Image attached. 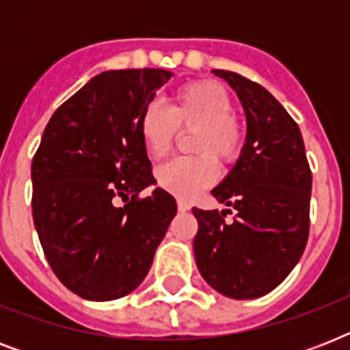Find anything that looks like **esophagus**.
Masks as SVG:
<instances>
[{"label": "esophagus", "mask_w": 350, "mask_h": 350, "mask_svg": "<svg viewBox=\"0 0 350 350\" xmlns=\"http://www.w3.org/2000/svg\"><path fill=\"white\" fill-rule=\"evenodd\" d=\"M189 208H191V205H189L185 200H178V211H180V213H187Z\"/></svg>", "instance_id": "esophagus-1"}]
</instances>
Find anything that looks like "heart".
Wrapping results in <instances>:
<instances>
[{"label": "heart", "mask_w": 350, "mask_h": 350, "mask_svg": "<svg viewBox=\"0 0 350 350\" xmlns=\"http://www.w3.org/2000/svg\"><path fill=\"white\" fill-rule=\"evenodd\" d=\"M229 90L213 79H198L176 90L169 111L148 103L139 114L137 131L152 159L167 158L174 147L178 131L192 132L191 148L196 158L174 159L158 170V183L181 200H192L213 185L218 165L234 163L241 154L245 131L234 114Z\"/></svg>", "instance_id": "1"}]
</instances>
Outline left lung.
<instances>
[{
    "label": "left lung",
    "instance_id": "left-lung-1",
    "mask_svg": "<svg viewBox=\"0 0 350 350\" xmlns=\"http://www.w3.org/2000/svg\"><path fill=\"white\" fill-rule=\"evenodd\" d=\"M236 90L247 137L229 176L213 189L225 211L192 208L194 256L203 280L234 299L260 298L288 276L309 238L310 172L301 132L261 85L230 70H213Z\"/></svg>",
    "mask_w": 350,
    "mask_h": 350
}]
</instances>
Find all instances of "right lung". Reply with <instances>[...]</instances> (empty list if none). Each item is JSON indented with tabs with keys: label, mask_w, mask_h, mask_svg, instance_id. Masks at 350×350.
<instances>
[{
	"label": "right lung",
	"mask_w": 350,
	"mask_h": 350,
	"mask_svg": "<svg viewBox=\"0 0 350 350\" xmlns=\"http://www.w3.org/2000/svg\"><path fill=\"white\" fill-rule=\"evenodd\" d=\"M170 76L163 68L94 76L52 114L32 159V216L46 261L90 301L118 299L143 282L178 211L163 189L139 198L156 180L137 120Z\"/></svg>",
	"instance_id": "add662e5"
}]
</instances>
